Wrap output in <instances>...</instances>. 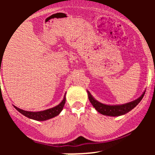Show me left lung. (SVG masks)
<instances>
[{"instance_id":"obj_1","label":"left lung","mask_w":155,"mask_h":155,"mask_svg":"<svg viewBox=\"0 0 155 155\" xmlns=\"http://www.w3.org/2000/svg\"><path fill=\"white\" fill-rule=\"evenodd\" d=\"M88 97L93 107L97 110L101 114L106 115V116L111 117H118L121 115L125 114L126 113L134 108L136 106L140 103L142 100L143 97L144 96L145 92H143L141 95L136 100L132 101V102L127 103V104L122 105H115V106H109V105H106L96 101L93 97H92L90 92L87 91Z\"/></svg>"}]
</instances>
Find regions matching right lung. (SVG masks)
<instances>
[{
    "label": "right lung",
    "instance_id": "obj_1",
    "mask_svg": "<svg viewBox=\"0 0 155 155\" xmlns=\"http://www.w3.org/2000/svg\"><path fill=\"white\" fill-rule=\"evenodd\" d=\"M65 104V95L64 96L63 100L60 103L59 105L54 106V107L49 108V109L44 110V111H25V110L20 109V108H17V106H15V108L19 112H20L22 114L28 117V118L32 119V120H37V121H44L49 120V119L53 118V117L58 116V114L61 112L62 110L64 107V105Z\"/></svg>",
    "mask_w": 155,
    "mask_h": 155
}]
</instances>
